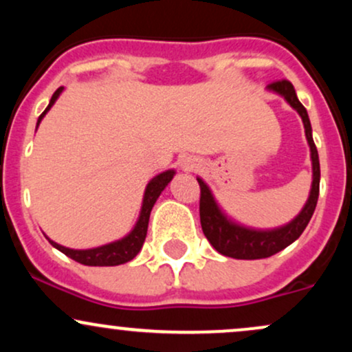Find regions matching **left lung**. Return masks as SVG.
<instances>
[{
	"label": "left lung",
	"instance_id": "left-lung-1",
	"mask_svg": "<svg viewBox=\"0 0 352 352\" xmlns=\"http://www.w3.org/2000/svg\"><path fill=\"white\" fill-rule=\"evenodd\" d=\"M270 91L278 92L289 102V106L296 109L298 114L301 116L302 124H305L306 139H308L311 148V160H313V185H311L309 199L306 201L305 208L292 223L286 227L272 230V232H258V230H250L233 221L227 220V217L220 212L218 205L213 200L212 193L204 180H199L200 185V223L204 235L212 243L218 253L225 256L236 258V260H260V258H268L272 254L281 252L286 246L292 245L298 240L305 228L308 227L311 217H313L314 208H316L319 197V157L318 148L314 145L313 135H311V122L308 112L302 104L298 100L296 92H294L293 84L289 80L281 79L268 84Z\"/></svg>",
	"mask_w": 352,
	"mask_h": 352
}]
</instances>
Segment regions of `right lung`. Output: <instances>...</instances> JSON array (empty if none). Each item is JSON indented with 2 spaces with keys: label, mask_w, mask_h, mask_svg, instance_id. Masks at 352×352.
I'll return each instance as SVG.
<instances>
[{
  "label": "right lung",
  "mask_w": 352,
  "mask_h": 352,
  "mask_svg": "<svg viewBox=\"0 0 352 352\" xmlns=\"http://www.w3.org/2000/svg\"><path fill=\"white\" fill-rule=\"evenodd\" d=\"M63 92V87H59L58 91L52 94V98L50 100V106L46 107V111L39 116L38 124L41 122V119L46 114L47 111L52 107V104L56 102V99L59 98V94ZM173 170H167L160 175L153 177V179L148 182L147 188H145L144 193V204H142V210H140V217L139 221H137L135 228L129 233L127 236L122 238V240L114 241V243H109L104 246H99V248H92V250H71L66 248V246H60L54 241H51V245L54 248H58L59 252H63L64 254L72 258L74 261H78L80 265H87V266H116V265H122L131 261L132 258H135V254L140 252L142 248L145 236H147V227H148V218H151V212L153 204H155L159 195L162 193V190L167 187V184L173 179Z\"/></svg>",
  "instance_id": "right-lung-1"
}]
</instances>
